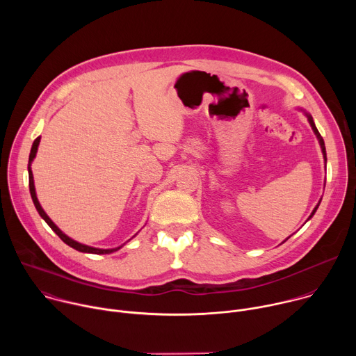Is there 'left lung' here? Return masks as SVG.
Masks as SVG:
<instances>
[{"mask_svg":"<svg viewBox=\"0 0 356 356\" xmlns=\"http://www.w3.org/2000/svg\"><path fill=\"white\" fill-rule=\"evenodd\" d=\"M309 117V121H310V125H312V128H313V131H314V134L317 135V138H318V140H320V145H321V149H323V154H324V158L327 159V154H325V145H324V139H323V136L320 135V132H318V129L316 128V125H314V121H313V118H312V115H307ZM316 210H317V207L314 209V211H313V214L316 213ZM312 214V216H313ZM310 216V217H312Z\"/></svg>","mask_w":356,"mask_h":356,"instance_id":"left-lung-1","label":"left lung"}]
</instances>
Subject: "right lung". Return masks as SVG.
I'll use <instances>...</instances> for the list:
<instances>
[{
	"instance_id": "add662e5",
	"label": "right lung",
	"mask_w": 356,
	"mask_h": 356,
	"mask_svg": "<svg viewBox=\"0 0 356 356\" xmlns=\"http://www.w3.org/2000/svg\"><path fill=\"white\" fill-rule=\"evenodd\" d=\"M39 140H40V136H38L35 140H33V143H32V147H31V154H29V162H28V173H29V191H31V197H32V201H33V204H35V207H36V210H38V213H39V216L46 221V224L52 228L56 234H58V236L65 242V243H67L69 246H72V248H74L76 250H79V252H86V253H98V255H101V253H111V252H115V250H118L121 246H118V248H114V249H98V248H92V246H87V245H83V243H79V242H76V241H73L72 238H69L67 235H65L55 224H54V221L50 220L47 216H46V213L43 211V209L40 207V204H39V201H38V198H36V193H35V186H33V176H32V170H31V163H32V161H33V158L36 156V150H38V146H39Z\"/></svg>"
}]
</instances>
